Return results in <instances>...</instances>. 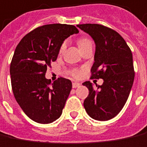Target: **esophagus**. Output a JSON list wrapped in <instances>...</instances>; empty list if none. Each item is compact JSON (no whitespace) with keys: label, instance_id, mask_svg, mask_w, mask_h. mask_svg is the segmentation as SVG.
Returning a JSON list of instances; mask_svg holds the SVG:
<instances>
[{"label":"esophagus","instance_id":"34e87169","mask_svg":"<svg viewBox=\"0 0 147 147\" xmlns=\"http://www.w3.org/2000/svg\"><path fill=\"white\" fill-rule=\"evenodd\" d=\"M81 86V84L79 82H73V88H77V87H79Z\"/></svg>","mask_w":147,"mask_h":147}]
</instances>
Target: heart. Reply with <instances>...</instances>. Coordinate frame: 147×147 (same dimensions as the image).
I'll return each instance as SVG.
<instances>
[{
	"label": "heart",
	"mask_w": 147,
	"mask_h": 147,
	"mask_svg": "<svg viewBox=\"0 0 147 147\" xmlns=\"http://www.w3.org/2000/svg\"><path fill=\"white\" fill-rule=\"evenodd\" d=\"M89 43H91V42H90V40L89 39H87V38H81V39H78V47H82V46H83V45H85V44H89ZM65 43H64V44L61 45V51H62V50L65 48ZM74 75L78 76L79 75V73L75 71L74 72Z\"/></svg>",
	"instance_id": "obj_1"
}]
</instances>
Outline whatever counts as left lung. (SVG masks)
<instances>
[{
    "mask_svg": "<svg viewBox=\"0 0 147 147\" xmlns=\"http://www.w3.org/2000/svg\"><path fill=\"white\" fill-rule=\"evenodd\" d=\"M78 28L88 34L95 44L91 78H102L96 88L85 82L89 94L84 100L87 114L96 121H108L121 111L134 80L133 55L125 39L111 28L99 24H80Z\"/></svg>",
    "mask_w": 147,
    "mask_h": 147,
    "instance_id": "left-lung-1",
    "label": "left lung"
}]
</instances>
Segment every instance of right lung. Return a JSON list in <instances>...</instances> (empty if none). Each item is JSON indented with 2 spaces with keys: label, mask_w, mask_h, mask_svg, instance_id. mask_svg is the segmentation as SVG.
I'll return each instance as SVG.
<instances>
[{
  "label": "right lung",
  "mask_w": 147,
  "mask_h": 147,
  "mask_svg": "<svg viewBox=\"0 0 147 147\" xmlns=\"http://www.w3.org/2000/svg\"><path fill=\"white\" fill-rule=\"evenodd\" d=\"M79 31L74 26L48 24L26 34L18 44L10 64L13 93L32 121L49 124L61 116L72 89L71 81L45 78L47 68L57 58L64 40Z\"/></svg>",
  "instance_id": "right-lung-1"
}]
</instances>
